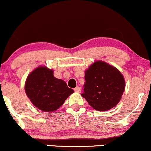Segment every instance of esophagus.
<instances>
[{
	"label": "esophagus",
	"instance_id": "1",
	"mask_svg": "<svg viewBox=\"0 0 151 151\" xmlns=\"http://www.w3.org/2000/svg\"><path fill=\"white\" fill-rule=\"evenodd\" d=\"M74 91L77 93H80V91H81V88H80V87L77 86L76 88H74Z\"/></svg>",
	"mask_w": 151,
	"mask_h": 151
}]
</instances>
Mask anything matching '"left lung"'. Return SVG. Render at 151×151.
Returning <instances> with one entry per match:
<instances>
[{
    "label": "left lung",
    "instance_id": "8db88e82",
    "mask_svg": "<svg viewBox=\"0 0 151 151\" xmlns=\"http://www.w3.org/2000/svg\"><path fill=\"white\" fill-rule=\"evenodd\" d=\"M81 96L97 111H107L119 102L125 91V79L116 68L97 61L85 72Z\"/></svg>",
    "mask_w": 151,
    "mask_h": 151
}]
</instances>
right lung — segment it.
I'll return each mask as SVG.
<instances>
[{"label": "right lung", "instance_id": "right-lung-1", "mask_svg": "<svg viewBox=\"0 0 151 151\" xmlns=\"http://www.w3.org/2000/svg\"><path fill=\"white\" fill-rule=\"evenodd\" d=\"M26 93L31 102L42 111H54L74 93L67 83L53 77V71L38 67L30 73L25 84Z\"/></svg>", "mask_w": 151, "mask_h": 151}]
</instances>
